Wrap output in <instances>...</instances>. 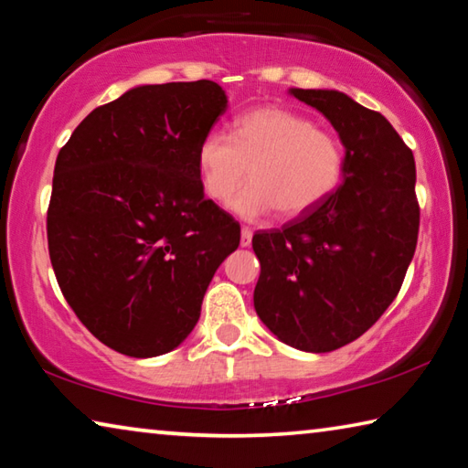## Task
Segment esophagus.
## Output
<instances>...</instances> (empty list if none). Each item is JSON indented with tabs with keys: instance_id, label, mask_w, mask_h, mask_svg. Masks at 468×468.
<instances>
[{
	"instance_id": "obj_1",
	"label": "esophagus",
	"mask_w": 468,
	"mask_h": 468,
	"mask_svg": "<svg viewBox=\"0 0 468 468\" xmlns=\"http://www.w3.org/2000/svg\"><path fill=\"white\" fill-rule=\"evenodd\" d=\"M250 243H251V229L243 227L241 229V248H248Z\"/></svg>"
}]
</instances>
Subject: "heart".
<instances>
[{
  "label": "heart",
  "instance_id": "obj_1",
  "mask_svg": "<svg viewBox=\"0 0 468 468\" xmlns=\"http://www.w3.org/2000/svg\"><path fill=\"white\" fill-rule=\"evenodd\" d=\"M196 169L204 194L227 204L243 181L233 208L245 218L279 210L299 218L336 192L345 176V148L297 111L266 105L250 109L233 123V138L210 132L196 150Z\"/></svg>",
  "mask_w": 468,
  "mask_h": 468
}]
</instances>
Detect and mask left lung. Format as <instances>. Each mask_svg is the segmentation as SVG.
<instances>
[{
	"label": "left lung",
	"instance_id": "left-lung-1",
	"mask_svg": "<svg viewBox=\"0 0 468 468\" xmlns=\"http://www.w3.org/2000/svg\"><path fill=\"white\" fill-rule=\"evenodd\" d=\"M289 92L338 132L345 176L315 210L253 235V307L284 345L328 353L367 332L399 295L419 233L415 158L382 113L345 92Z\"/></svg>",
	"mask_w": 468,
	"mask_h": 468
}]
</instances>
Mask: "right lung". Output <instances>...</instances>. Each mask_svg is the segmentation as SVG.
Returning <instances> with one entry per match:
<instances>
[{
	"label": "right lung",
	"mask_w": 468,
	"mask_h": 468,
	"mask_svg": "<svg viewBox=\"0 0 468 468\" xmlns=\"http://www.w3.org/2000/svg\"><path fill=\"white\" fill-rule=\"evenodd\" d=\"M227 111L217 82L144 84L97 107L59 150L47 239L63 297L128 357L179 346L239 223L204 197L200 140Z\"/></svg>",
	"instance_id": "add662e5"
}]
</instances>
